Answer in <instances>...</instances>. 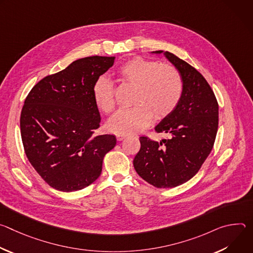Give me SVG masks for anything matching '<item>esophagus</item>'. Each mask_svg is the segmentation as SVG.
<instances>
[{"mask_svg": "<svg viewBox=\"0 0 253 253\" xmlns=\"http://www.w3.org/2000/svg\"><path fill=\"white\" fill-rule=\"evenodd\" d=\"M126 137H127V135H125V134H117V135H116V138H117L118 141H122V140L125 139Z\"/></svg>", "mask_w": 253, "mask_h": 253, "instance_id": "1", "label": "esophagus"}]
</instances>
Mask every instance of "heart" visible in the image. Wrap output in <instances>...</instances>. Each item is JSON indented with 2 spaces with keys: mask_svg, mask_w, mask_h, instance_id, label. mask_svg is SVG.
<instances>
[{
  "mask_svg": "<svg viewBox=\"0 0 253 253\" xmlns=\"http://www.w3.org/2000/svg\"><path fill=\"white\" fill-rule=\"evenodd\" d=\"M119 79L135 87L132 108L119 110L108 123L110 131L117 134L138 133L146 129L153 117H168L179 105L183 95V80L179 71L170 64L142 57H135L121 65ZM97 106L109 114L116 106L115 85L106 77H100L93 87Z\"/></svg>",
  "mask_w": 253,
  "mask_h": 253,
  "instance_id": "obj_1",
  "label": "heart"
}]
</instances>
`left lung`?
I'll return each mask as SVG.
<instances>
[{"label": "left lung", "mask_w": 253, "mask_h": 253, "mask_svg": "<svg viewBox=\"0 0 253 253\" xmlns=\"http://www.w3.org/2000/svg\"><path fill=\"white\" fill-rule=\"evenodd\" d=\"M164 55L181 74L183 95L176 109L155 127L157 133H166L169 138L158 143L140 137L141 148L133 165L149 184L172 188L190 180L210 154L218 129V103L194 67L172 53Z\"/></svg>", "instance_id": "1"}]
</instances>
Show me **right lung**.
<instances>
[{"label": "right lung", "instance_id": "1", "mask_svg": "<svg viewBox=\"0 0 253 253\" xmlns=\"http://www.w3.org/2000/svg\"><path fill=\"white\" fill-rule=\"evenodd\" d=\"M114 60H76L39 81L25 100L20 118L25 153L44 181L59 191L92 184L104 156L116 145L114 135H94L101 118L93 95L95 82Z\"/></svg>", "mask_w": 253, "mask_h": 253}]
</instances>
